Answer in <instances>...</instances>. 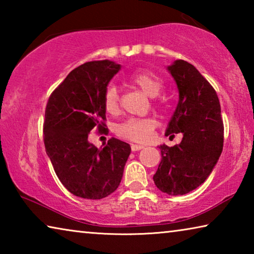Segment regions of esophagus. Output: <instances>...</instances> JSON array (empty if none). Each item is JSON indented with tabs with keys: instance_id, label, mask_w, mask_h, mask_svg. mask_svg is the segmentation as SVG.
Returning <instances> with one entry per match:
<instances>
[{
	"instance_id": "34e87169",
	"label": "esophagus",
	"mask_w": 254,
	"mask_h": 254,
	"mask_svg": "<svg viewBox=\"0 0 254 254\" xmlns=\"http://www.w3.org/2000/svg\"><path fill=\"white\" fill-rule=\"evenodd\" d=\"M144 149V145L142 144H132L131 145V150L132 151H139V150Z\"/></svg>"
}]
</instances>
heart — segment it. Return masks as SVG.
Wrapping results in <instances>:
<instances>
[{"instance_id":"b5f03b06","label":"heart","mask_w":254,"mask_h":254,"mask_svg":"<svg viewBox=\"0 0 254 254\" xmlns=\"http://www.w3.org/2000/svg\"><path fill=\"white\" fill-rule=\"evenodd\" d=\"M127 80L140 87L147 95L154 98L157 103H162L163 98L159 95L163 88V80L160 77L147 70H137L128 75ZM103 104L109 113H115L119 109V93L114 85H109L103 94ZM156 127V121L150 118H131L120 124L117 133L124 139L135 142H147Z\"/></svg>"}]
</instances>
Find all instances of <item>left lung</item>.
<instances>
[{
	"label": "left lung",
	"instance_id": "left-lung-1",
	"mask_svg": "<svg viewBox=\"0 0 254 254\" xmlns=\"http://www.w3.org/2000/svg\"><path fill=\"white\" fill-rule=\"evenodd\" d=\"M168 70L179 92V101L166 135L183 133L174 147L162 144L161 161L153 182L162 192L185 195L200 186L218 161L224 142V126L217 94L196 68L175 60Z\"/></svg>",
	"mask_w": 254,
	"mask_h": 254
}]
</instances>
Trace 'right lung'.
<instances>
[{
    "label": "right lung",
    "mask_w": 254,
    "mask_h": 254,
    "mask_svg": "<svg viewBox=\"0 0 254 254\" xmlns=\"http://www.w3.org/2000/svg\"><path fill=\"white\" fill-rule=\"evenodd\" d=\"M121 65L111 60L85 63L71 70L47 103L44 142L55 173L72 195L102 199L117 190L131 147L112 137L102 149L88 133L105 130L103 94Z\"/></svg>",
    "instance_id": "add662e5"
}]
</instances>
